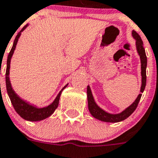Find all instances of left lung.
I'll return each instance as SVG.
<instances>
[{"instance_id": "8db88e82", "label": "left lung", "mask_w": 158, "mask_h": 158, "mask_svg": "<svg viewBox=\"0 0 158 158\" xmlns=\"http://www.w3.org/2000/svg\"><path fill=\"white\" fill-rule=\"evenodd\" d=\"M132 36L136 40V48H137V53H138L139 56H140V64H141V86H140V93L137 96L135 101L131 106H129L127 108L123 110L121 113L113 114V113H107L106 111L102 110V108H100L96 103L93 94H92L91 89H90L89 85H88L87 86V99H88L89 110L90 113H91V115L93 117L97 119V120H101V121L107 122V123H117V122H120L126 120L127 118L129 117L134 113V110L137 109L139 101H140V98H141L142 93L143 92L145 86H146V69L148 59H147L145 49L143 48V42H142L141 38L134 30L132 31Z\"/></svg>"}]
</instances>
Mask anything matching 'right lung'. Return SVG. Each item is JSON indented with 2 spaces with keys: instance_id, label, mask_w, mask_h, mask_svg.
<instances>
[{
  "instance_id": "obj_1",
  "label": "right lung",
  "mask_w": 158,
  "mask_h": 158,
  "mask_svg": "<svg viewBox=\"0 0 158 158\" xmlns=\"http://www.w3.org/2000/svg\"><path fill=\"white\" fill-rule=\"evenodd\" d=\"M28 26V24H26L20 32L17 35L16 38H15V41H14L13 46H12L10 52H9L8 56H7V69H6V74H5V79H6V88H7V94H8L9 98L10 99L12 105H13L14 108H15V111L18 113L21 117H22L24 120H28V121H40V120H45L46 118L49 117L52 114L55 112L56 108L59 106V99H60V96L62 92L63 91L64 89L69 85L66 84L63 88L62 89L58 96L55 99V100L52 102L50 105L47 106L42 107V108H38V107L35 106L31 105L29 102H26L25 100L21 99L19 96H18L15 90L13 89L10 84V78H9V74H10V59H11L12 56L14 54L15 48H16L17 43H18V38H20L21 35V32Z\"/></svg>"
}]
</instances>
